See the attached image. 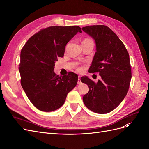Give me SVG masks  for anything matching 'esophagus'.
Instances as JSON below:
<instances>
[{
    "instance_id": "esophagus-1",
    "label": "esophagus",
    "mask_w": 149,
    "mask_h": 149,
    "mask_svg": "<svg viewBox=\"0 0 149 149\" xmlns=\"http://www.w3.org/2000/svg\"><path fill=\"white\" fill-rule=\"evenodd\" d=\"M81 77L79 76L78 79V84H81Z\"/></svg>"
}]
</instances>
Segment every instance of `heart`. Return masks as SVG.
I'll use <instances>...</instances> for the list:
<instances>
[{
    "label": "heart",
    "mask_w": 149,
    "mask_h": 149,
    "mask_svg": "<svg viewBox=\"0 0 149 149\" xmlns=\"http://www.w3.org/2000/svg\"><path fill=\"white\" fill-rule=\"evenodd\" d=\"M86 41H91V40H89V39H85L83 42H86ZM79 70H80V68L79 69Z\"/></svg>",
    "instance_id": "heart-1"
}]
</instances>
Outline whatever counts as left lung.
Listing matches in <instances>:
<instances>
[{
    "instance_id": "left-lung-1",
    "label": "left lung",
    "mask_w": 149,
    "mask_h": 149,
    "mask_svg": "<svg viewBox=\"0 0 149 149\" xmlns=\"http://www.w3.org/2000/svg\"><path fill=\"white\" fill-rule=\"evenodd\" d=\"M82 30L96 43L89 73H98L101 79L94 83L87 76L82 83L89 87L83 100L89 110L98 114L113 111L127 94L132 78L129 53L117 35L105 25L84 26Z\"/></svg>"
}]
</instances>
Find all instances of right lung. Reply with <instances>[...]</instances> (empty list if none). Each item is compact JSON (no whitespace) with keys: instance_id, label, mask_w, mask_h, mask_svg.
Here are the masks:
<instances>
[{"instance_id":"right-lung-1","label":"right lung","mask_w":149,"mask_h":149,"mask_svg":"<svg viewBox=\"0 0 149 149\" xmlns=\"http://www.w3.org/2000/svg\"><path fill=\"white\" fill-rule=\"evenodd\" d=\"M78 32V26H52L30 37L20 53L21 85L30 102L38 109L51 112L59 109L67 94L78 82V75L70 72L59 76L55 63L63 57L66 45Z\"/></svg>"}]
</instances>
